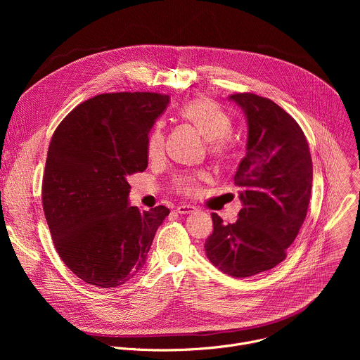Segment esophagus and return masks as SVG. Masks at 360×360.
<instances>
[{"label": "esophagus", "instance_id": "34e87169", "mask_svg": "<svg viewBox=\"0 0 360 360\" xmlns=\"http://www.w3.org/2000/svg\"><path fill=\"white\" fill-rule=\"evenodd\" d=\"M176 212L181 215H188L196 212V208L192 207V205H179V207H176Z\"/></svg>", "mask_w": 360, "mask_h": 360}]
</instances>
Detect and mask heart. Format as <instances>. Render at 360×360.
<instances>
[{"label":"heart","instance_id":"obj_1","mask_svg":"<svg viewBox=\"0 0 360 360\" xmlns=\"http://www.w3.org/2000/svg\"><path fill=\"white\" fill-rule=\"evenodd\" d=\"M181 117L192 124L205 138L210 141L211 150L219 157H226L233 150V141L229 136L232 131L231 117L217 104V102L207 98H195L179 110ZM164 124L157 122L152 128L148 141L146 150L149 158H158L164 152ZM205 174L182 175L174 182L178 192L185 195H192L200 179H205Z\"/></svg>","mask_w":360,"mask_h":360}]
</instances>
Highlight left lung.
<instances>
[{
  "label": "left lung",
  "instance_id": "obj_1",
  "mask_svg": "<svg viewBox=\"0 0 360 360\" xmlns=\"http://www.w3.org/2000/svg\"><path fill=\"white\" fill-rule=\"evenodd\" d=\"M229 101L248 125L246 155L233 176L242 210L228 225L211 214L214 232L205 252L222 272L248 278L286 258L309 207L314 167L300 127L274 101L255 94H235Z\"/></svg>",
  "mask_w": 360,
  "mask_h": 360
}]
</instances>
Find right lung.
<instances>
[{
	"mask_svg": "<svg viewBox=\"0 0 360 360\" xmlns=\"http://www.w3.org/2000/svg\"><path fill=\"white\" fill-rule=\"evenodd\" d=\"M171 98L96 95L74 108L51 139L42 181L45 219L60 258L84 282L117 288L143 268L167 207L139 212L128 176L148 167L146 141Z\"/></svg>",
	"mask_w": 360,
	"mask_h": 360,
	"instance_id": "obj_1",
	"label": "right lung"
}]
</instances>
